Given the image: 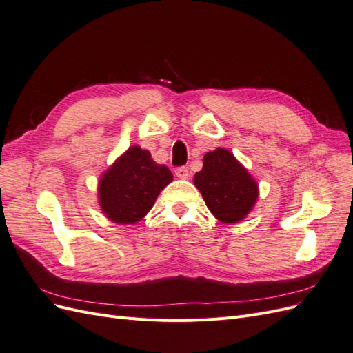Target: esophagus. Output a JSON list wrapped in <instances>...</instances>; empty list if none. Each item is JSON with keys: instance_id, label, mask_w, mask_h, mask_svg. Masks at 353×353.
I'll return each instance as SVG.
<instances>
[{"instance_id": "1", "label": "esophagus", "mask_w": 353, "mask_h": 353, "mask_svg": "<svg viewBox=\"0 0 353 353\" xmlns=\"http://www.w3.org/2000/svg\"><path fill=\"white\" fill-rule=\"evenodd\" d=\"M175 175L181 179H185L188 178V168L187 166H179L175 169Z\"/></svg>"}]
</instances>
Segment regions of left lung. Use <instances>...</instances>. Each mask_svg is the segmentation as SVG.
<instances>
[{
	"mask_svg": "<svg viewBox=\"0 0 353 353\" xmlns=\"http://www.w3.org/2000/svg\"><path fill=\"white\" fill-rule=\"evenodd\" d=\"M194 185L209 210L225 223L241 221L258 199L256 181L225 148L205 154Z\"/></svg>",
	"mask_w": 353,
	"mask_h": 353,
	"instance_id": "1",
	"label": "left lung"
}]
</instances>
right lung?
<instances>
[{"mask_svg": "<svg viewBox=\"0 0 353 353\" xmlns=\"http://www.w3.org/2000/svg\"><path fill=\"white\" fill-rule=\"evenodd\" d=\"M170 181L165 165L153 162L152 154L138 145L116 160L99 185V199L105 216L117 223L143 219Z\"/></svg>", "mask_w": 353, "mask_h": 353, "instance_id": "add662e5", "label": "right lung"}]
</instances>
